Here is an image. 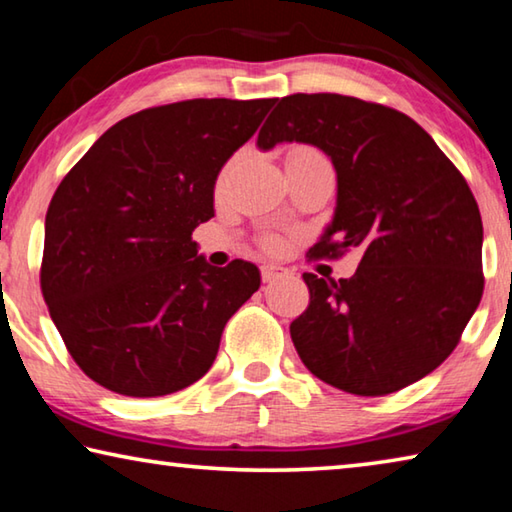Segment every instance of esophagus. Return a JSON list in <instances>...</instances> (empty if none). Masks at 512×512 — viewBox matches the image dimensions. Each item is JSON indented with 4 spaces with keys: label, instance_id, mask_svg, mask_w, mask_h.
Wrapping results in <instances>:
<instances>
[{
    "label": "esophagus",
    "instance_id": "esophagus-1",
    "mask_svg": "<svg viewBox=\"0 0 512 512\" xmlns=\"http://www.w3.org/2000/svg\"><path fill=\"white\" fill-rule=\"evenodd\" d=\"M259 273H262L264 282H271V280H277V277H289L291 275L289 268H284L280 264H264L262 268H259Z\"/></svg>",
    "mask_w": 512,
    "mask_h": 512
}]
</instances>
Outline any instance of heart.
Returning <instances> with one entry per match:
<instances>
[{"instance_id": "b5f03b06", "label": "heart", "mask_w": 512, "mask_h": 512, "mask_svg": "<svg viewBox=\"0 0 512 512\" xmlns=\"http://www.w3.org/2000/svg\"><path fill=\"white\" fill-rule=\"evenodd\" d=\"M293 153L300 155V158H305V160H311V162H325V164H329V160L325 158V153H320L318 149H311V146H300V149H296ZM230 169H232V164H228V167H225L219 173V180H216V187H219V189H223L225 183H228ZM259 248L266 250V253H280V250L284 248V241H282L280 235L266 232V235L259 237Z\"/></svg>"}]
</instances>
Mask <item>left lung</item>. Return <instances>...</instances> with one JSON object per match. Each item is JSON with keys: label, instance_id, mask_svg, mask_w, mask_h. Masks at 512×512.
Returning a JSON list of instances; mask_svg holds the SVG:
<instances>
[{"label": "left lung", "instance_id": "8db88e82", "mask_svg": "<svg viewBox=\"0 0 512 512\" xmlns=\"http://www.w3.org/2000/svg\"><path fill=\"white\" fill-rule=\"evenodd\" d=\"M307 142L339 178V205L309 262L359 250L357 273H305L309 305L291 341L311 375L379 397L436 370L483 296V223L470 185L404 112L345 94H289L259 149Z\"/></svg>", "mask_w": 512, "mask_h": 512}]
</instances>
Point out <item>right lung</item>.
I'll return each mask as SVG.
<instances>
[{"instance_id": "1", "label": "right lung", "mask_w": 512, "mask_h": 512, "mask_svg": "<svg viewBox=\"0 0 512 512\" xmlns=\"http://www.w3.org/2000/svg\"><path fill=\"white\" fill-rule=\"evenodd\" d=\"M275 99H187L108 128L69 169L45 221L40 289L85 375L160 397L212 368L228 318L259 289L244 259L216 268L192 232L214 183Z\"/></svg>"}]
</instances>
